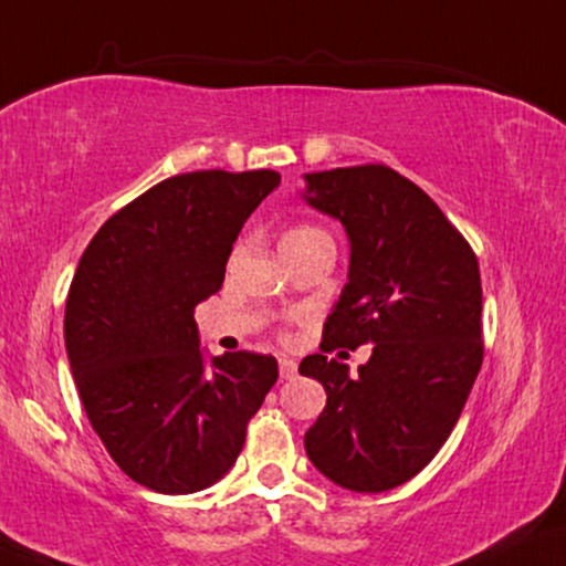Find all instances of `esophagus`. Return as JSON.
Segmentation results:
<instances>
[{
	"label": "esophagus",
	"mask_w": 566,
	"mask_h": 566,
	"mask_svg": "<svg viewBox=\"0 0 566 566\" xmlns=\"http://www.w3.org/2000/svg\"><path fill=\"white\" fill-rule=\"evenodd\" d=\"M279 374H282V378H295L297 363L290 360V357H279Z\"/></svg>",
	"instance_id": "obj_1"
}]
</instances>
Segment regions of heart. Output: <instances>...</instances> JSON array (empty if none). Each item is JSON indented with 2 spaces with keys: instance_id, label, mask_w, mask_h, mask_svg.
<instances>
[{
  "instance_id": "heart-1",
  "label": "heart",
  "mask_w": 566,
  "mask_h": 566,
  "mask_svg": "<svg viewBox=\"0 0 566 566\" xmlns=\"http://www.w3.org/2000/svg\"><path fill=\"white\" fill-rule=\"evenodd\" d=\"M313 240H326V232H321L318 227H311V224H300V227H292L282 234V248H292V245H305V242H313Z\"/></svg>"
}]
</instances>
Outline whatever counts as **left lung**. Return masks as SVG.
Masks as SVG:
<instances>
[{
	"mask_svg": "<svg viewBox=\"0 0 566 566\" xmlns=\"http://www.w3.org/2000/svg\"><path fill=\"white\" fill-rule=\"evenodd\" d=\"M311 209L342 221L347 284L321 349L370 342L366 366L307 355L326 389L305 452L321 475L381 493L420 473L449 439L483 363L478 259L439 206L399 171L366 164L303 175Z\"/></svg>",
	"mask_w": 566,
	"mask_h": 566,
	"instance_id": "8db88e82",
	"label": "left lung"
}]
</instances>
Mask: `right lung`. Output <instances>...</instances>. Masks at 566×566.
<instances>
[{
    "instance_id": "add662e5",
    "label": "right lung",
    "mask_w": 566,
    "mask_h": 566,
    "mask_svg": "<svg viewBox=\"0 0 566 566\" xmlns=\"http://www.w3.org/2000/svg\"><path fill=\"white\" fill-rule=\"evenodd\" d=\"M282 177H169L119 209L81 255L64 347L106 452L135 483L196 493L232 470L276 357L200 349L196 307L221 290L232 245Z\"/></svg>"
}]
</instances>
